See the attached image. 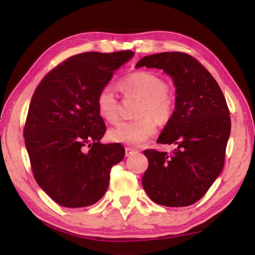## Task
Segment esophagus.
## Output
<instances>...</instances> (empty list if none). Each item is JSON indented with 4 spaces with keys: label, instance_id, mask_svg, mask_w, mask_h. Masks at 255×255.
I'll list each match as a JSON object with an SVG mask.
<instances>
[{
    "label": "esophagus",
    "instance_id": "esophagus-1",
    "mask_svg": "<svg viewBox=\"0 0 255 255\" xmlns=\"http://www.w3.org/2000/svg\"><path fill=\"white\" fill-rule=\"evenodd\" d=\"M134 152H137V150H134V149H132L130 147H127L126 149H125V155H126V156L131 155Z\"/></svg>",
    "mask_w": 255,
    "mask_h": 255
}]
</instances>
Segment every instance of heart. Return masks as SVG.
I'll list each match as a JSON object with an SVG mask.
<instances>
[{
    "mask_svg": "<svg viewBox=\"0 0 255 255\" xmlns=\"http://www.w3.org/2000/svg\"><path fill=\"white\" fill-rule=\"evenodd\" d=\"M118 86L125 96H139L141 101L137 110L139 118L110 129L108 138L112 141L138 145L154 136L156 121L162 125L170 122L175 110V99L159 75L150 71H137L121 79ZM96 108L106 122L115 124L119 121V100L110 84L103 86L97 93Z\"/></svg>",
    "mask_w": 255,
    "mask_h": 255,
    "instance_id": "b5f03b06",
    "label": "heart"
}]
</instances>
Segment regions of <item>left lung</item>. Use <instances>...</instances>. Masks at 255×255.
I'll return each mask as SVG.
<instances>
[{
    "mask_svg": "<svg viewBox=\"0 0 255 255\" xmlns=\"http://www.w3.org/2000/svg\"><path fill=\"white\" fill-rule=\"evenodd\" d=\"M163 70L176 86L175 110L159 136L172 153L143 151L149 165L142 177L148 196L167 207L193 205L207 193L225 164L230 112L220 86L202 63L185 52L143 57L136 68Z\"/></svg>",
    "mask_w": 255,
    "mask_h": 255,
    "instance_id": "obj_1",
    "label": "left lung"
}]
</instances>
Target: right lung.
Segmentation results:
<instances>
[{"label": "right lung", "mask_w": 255, "mask_h": 255, "mask_svg": "<svg viewBox=\"0 0 255 255\" xmlns=\"http://www.w3.org/2000/svg\"><path fill=\"white\" fill-rule=\"evenodd\" d=\"M132 56L123 50L70 57L45 75L31 97L24 137L32 174L63 207L99 202L112 167L124 159L122 144L100 142L106 126L96 95Z\"/></svg>", "instance_id": "add662e5"}]
</instances>
